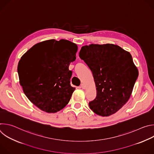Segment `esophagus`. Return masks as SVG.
I'll return each instance as SVG.
<instances>
[{"mask_svg": "<svg viewBox=\"0 0 154 154\" xmlns=\"http://www.w3.org/2000/svg\"><path fill=\"white\" fill-rule=\"evenodd\" d=\"M80 88H82V89H85V85H84L83 83H82V84L80 85Z\"/></svg>", "mask_w": 154, "mask_h": 154, "instance_id": "esophagus-1", "label": "esophagus"}]
</instances>
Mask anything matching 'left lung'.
Masks as SVG:
<instances>
[{"instance_id":"left-lung-1","label":"left lung","mask_w":154,"mask_h":154,"mask_svg":"<svg viewBox=\"0 0 154 154\" xmlns=\"http://www.w3.org/2000/svg\"><path fill=\"white\" fill-rule=\"evenodd\" d=\"M79 57L92 71L97 88L90 109L102 116L115 113L129 99L138 76L131 54L112 44H92L82 47Z\"/></svg>"}]
</instances>
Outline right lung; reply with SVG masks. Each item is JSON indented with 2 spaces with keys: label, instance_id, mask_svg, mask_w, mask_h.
I'll list each match as a JSON object with an SVG mask.
<instances>
[{
  "label": "right lung",
  "instance_id": "obj_1",
  "mask_svg": "<svg viewBox=\"0 0 154 154\" xmlns=\"http://www.w3.org/2000/svg\"><path fill=\"white\" fill-rule=\"evenodd\" d=\"M77 46L66 40L49 39L33 46L21 57L17 66L20 85L27 98L47 113L57 112L70 100L69 66L76 59Z\"/></svg>",
  "mask_w": 154,
  "mask_h": 154
}]
</instances>
